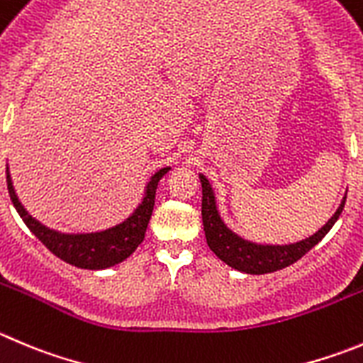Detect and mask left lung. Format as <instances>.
Wrapping results in <instances>:
<instances>
[{"label":"left lung","mask_w":363,"mask_h":363,"mask_svg":"<svg viewBox=\"0 0 363 363\" xmlns=\"http://www.w3.org/2000/svg\"><path fill=\"white\" fill-rule=\"evenodd\" d=\"M201 182L202 223H204V233L209 249H211L223 263H228L233 269L247 274L276 272V270L284 269V267L292 265L297 259L303 258L308 250L313 249V247L330 233V229L335 225V222L338 220V216H340L345 204L344 197L342 199L340 206H338L337 213L328 220L326 225H324L323 229H319L313 236L303 240V242L292 243V245H256V243L245 242V240H242L240 236L233 235V233L223 225V222L218 216V211H216L213 189L204 175H201Z\"/></svg>","instance_id":"1"}]
</instances>
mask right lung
I'll return each instance as SVG.
<instances>
[{
    "mask_svg": "<svg viewBox=\"0 0 363 363\" xmlns=\"http://www.w3.org/2000/svg\"><path fill=\"white\" fill-rule=\"evenodd\" d=\"M168 170L170 168H161L152 175L150 182L147 184L143 202L135 208V211L125 222H121L116 228L107 229V231L91 233V235H62V233L52 231L40 222H37L32 215H28V211L23 208L18 195L13 191L9 166H6V186H9L13 208L18 209L23 222L28 225L30 231L44 245L55 254L57 258L64 259L69 265L79 267V269L100 270L127 259L138 249V245L143 242L147 225L150 222L152 209H154L157 182Z\"/></svg>",
    "mask_w": 363,
    "mask_h": 363,
    "instance_id": "right-lung-1",
    "label": "right lung"
}]
</instances>
